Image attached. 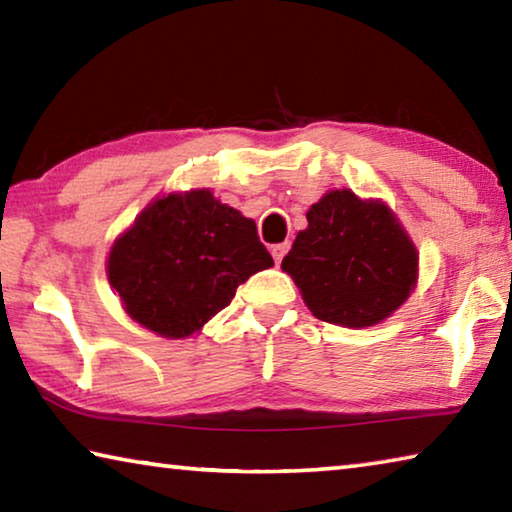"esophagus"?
Here are the masks:
<instances>
[{
	"label": "esophagus",
	"instance_id": "1",
	"mask_svg": "<svg viewBox=\"0 0 512 512\" xmlns=\"http://www.w3.org/2000/svg\"><path fill=\"white\" fill-rule=\"evenodd\" d=\"M287 250H289V241H284V244H275V246L271 248L275 264H280V262H282V257L287 255Z\"/></svg>",
	"mask_w": 512,
	"mask_h": 512
}]
</instances>
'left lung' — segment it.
Returning <instances> with one entry per match:
<instances>
[{
	"label": "left lung",
	"instance_id": "1",
	"mask_svg": "<svg viewBox=\"0 0 512 512\" xmlns=\"http://www.w3.org/2000/svg\"><path fill=\"white\" fill-rule=\"evenodd\" d=\"M418 262L409 232L384 201L332 189L309 207L282 271L318 320L363 329L409 300Z\"/></svg>",
	"mask_w": 512,
	"mask_h": 512
}]
</instances>
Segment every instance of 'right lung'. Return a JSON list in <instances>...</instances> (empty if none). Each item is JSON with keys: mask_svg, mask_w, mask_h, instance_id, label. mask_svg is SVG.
Listing matches in <instances>:
<instances>
[{"mask_svg": "<svg viewBox=\"0 0 512 512\" xmlns=\"http://www.w3.org/2000/svg\"><path fill=\"white\" fill-rule=\"evenodd\" d=\"M271 266L255 221L210 189L155 196L106 259L126 314L164 339L201 334L239 284Z\"/></svg>", "mask_w": 512, "mask_h": 512, "instance_id": "add662e5", "label": "right lung"}]
</instances>
